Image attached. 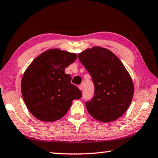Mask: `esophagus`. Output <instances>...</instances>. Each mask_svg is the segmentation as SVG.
Wrapping results in <instances>:
<instances>
[{
	"mask_svg": "<svg viewBox=\"0 0 158 158\" xmlns=\"http://www.w3.org/2000/svg\"><path fill=\"white\" fill-rule=\"evenodd\" d=\"M78 88L81 89V90H82V88H83V86H82V85H78Z\"/></svg>",
	"mask_w": 158,
	"mask_h": 158,
	"instance_id": "esophagus-1",
	"label": "esophagus"
}]
</instances>
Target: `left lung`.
Segmentation results:
<instances>
[{"instance_id": "8db88e82", "label": "left lung", "mask_w": 158, "mask_h": 158, "mask_svg": "<svg viewBox=\"0 0 158 158\" xmlns=\"http://www.w3.org/2000/svg\"><path fill=\"white\" fill-rule=\"evenodd\" d=\"M78 59L92 76L94 97L86 102L89 114L102 122L121 117L132 101L134 86L127 70L116 56L105 48H87Z\"/></svg>"}]
</instances>
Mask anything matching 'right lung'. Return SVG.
Instances as JSON below:
<instances>
[{
	"mask_svg": "<svg viewBox=\"0 0 158 158\" xmlns=\"http://www.w3.org/2000/svg\"><path fill=\"white\" fill-rule=\"evenodd\" d=\"M77 59L59 48L46 51L31 63L22 78L21 91L28 110L37 119L55 121L69 110L73 99L82 97L65 69Z\"/></svg>",
	"mask_w": 158,
	"mask_h": 158,
	"instance_id": "add662e5",
	"label": "right lung"
}]
</instances>
